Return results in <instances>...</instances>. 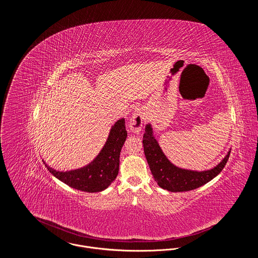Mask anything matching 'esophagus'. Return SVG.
<instances>
[{"mask_svg":"<svg viewBox=\"0 0 258 258\" xmlns=\"http://www.w3.org/2000/svg\"><path fill=\"white\" fill-rule=\"evenodd\" d=\"M146 116H147V111L145 108H143V107L136 108L135 112L133 113V115L130 119V122H128L130 130L135 134H139L142 131Z\"/></svg>","mask_w":258,"mask_h":258,"instance_id":"esophagus-1","label":"esophagus"}]
</instances>
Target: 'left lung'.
Returning <instances> with one entry per match:
<instances>
[{"instance_id": "8db88e82", "label": "left lung", "mask_w": 258, "mask_h": 258, "mask_svg": "<svg viewBox=\"0 0 258 258\" xmlns=\"http://www.w3.org/2000/svg\"><path fill=\"white\" fill-rule=\"evenodd\" d=\"M144 152L158 186L169 192H186L197 189L215 177L228 162L231 151L215 167L205 171L182 169L174 166L163 154L153 136L151 124H147L143 136Z\"/></svg>"}]
</instances>
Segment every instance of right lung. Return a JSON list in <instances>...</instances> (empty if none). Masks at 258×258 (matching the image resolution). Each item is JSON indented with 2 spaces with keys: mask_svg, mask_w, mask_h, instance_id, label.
Instances as JSON below:
<instances>
[{
  "mask_svg": "<svg viewBox=\"0 0 258 258\" xmlns=\"http://www.w3.org/2000/svg\"><path fill=\"white\" fill-rule=\"evenodd\" d=\"M125 121L119 119L110 131L99 155L87 166L70 171H57L46 164L48 170L69 187L84 192H101L108 188L118 174L119 155L126 140Z\"/></svg>",
  "mask_w": 258,
  "mask_h": 258,
  "instance_id": "add662e5",
  "label": "right lung"
}]
</instances>
